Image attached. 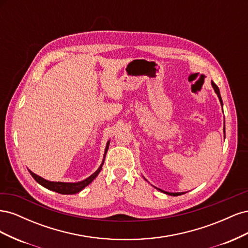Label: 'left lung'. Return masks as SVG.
Instances as JSON below:
<instances>
[{"label":"left lung","mask_w":248,"mask_h":248,"mask_svg":"<svg viewBox=\"0 0 248 248\" xmlns=\"http://www.w3.org/2000/svg\"><path fill=\"white\" fill-rule=\"evenodd\" d=\"M211 84H212V87H213V89H214V91H215V93L217 94V96H218V98H219V101H220V103H221V106H222V99H221V96H220V92H219V89H218V87H217L213 81H211ZM223 132H224V128H223ZM158 190H160V191H162V192H164V193H167V194H169V196H172V197H177V196H181V194H183L184 192H168V191H163V190H161V189H159V188H157Z\"/></svg>","instance_id":"left-lung-1"}]
</instances>
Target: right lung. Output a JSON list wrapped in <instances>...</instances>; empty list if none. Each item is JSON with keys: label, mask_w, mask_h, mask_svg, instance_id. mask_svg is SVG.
Segmentation results:
<instances>
[{"label": "right lung", "mask_w": 248, "mask_h": 248, "mask_svg": "<svg viewBox=\"0 0 248 248\" xmlns=\"http://www.w3.org/2000/svg\"><path fill=\"white\" fill-rule=\"evenodd\" d=\"M108 145H109V141H108L107 144V148H106V153H104V157H106V154L108 150ZM104 157H103V161H104ZM103 166V162L101 163V166L99 167V169L97 170L93 175L90 176L89 178H87L84 181H80L78 183H65V182H50L47 181V180L43 179L39 176H37L34 172H32L31 170L30 171V174L32 175V177L35 179V181L38 182L40 185H42L43 187H46V188L52 190V191H56L58 193H62V194H74V193H78L80 190H82L85 188L86 186H88L90 183H91L93 180L97 177V175L99 174L101 169Z\"/></svg>", "instance_id": "obj_1"}]
</instances>
